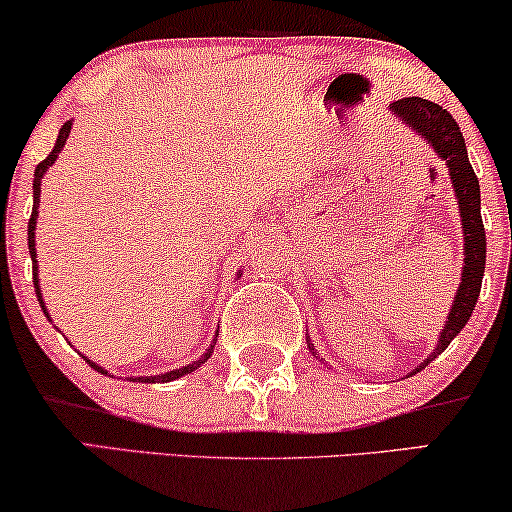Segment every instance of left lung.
Here are the masks:
<instances>
[{
    "label": "left lung",
    "mask_w": 512,
    "mask_h": 512,
    "mask_svg": "<svg viewBox=\"0 0 512 512\" xmlns=\"http://www.w3.org/2000/svg\"><path fill=\"white\" fill-rule=\"evenodd\" d=\"M390 112L397 119H402L404 124L411 126L418 136L423 138L428 145H433L437 157L444 159L449 169L451 185H454V195L459 199V214H461V228H463V270H461V284L456 289L454 303L444 322V329L437 338L435 353H430L428 360H423L418 367L411 371L426 369L437 355L444 353V348L461 334V329L466 327L470 315H473L477 296L482 289V277H484V263H487V237H484V225L480 216V181H477L473 167H470L466 141L456 124V119L449 115L442 105L426 98L409 96L400 98V101L390 103ZM310 353H315V345L310 343Z\"/></svg>",
    "instance_id": "8db88e82"
}]
</instances>
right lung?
<instances>
[{"label": "right lung", "instance_id": "add662e5", "mask_svg": "<svg viewBox=\"0 0 512 512\" xmlns=\"http://www.w3.org/2000/svg\"><path fill=\"white\" fill-rule=\"evenodd\" d=\"M70 129H72V119H70V122H65V124L61 126V131H58V138H56V145H53V150L49 152V157H46L44 162L37 164V169H35V181H32V216H30V221H28V247H30V258H32V280H35L37 301H39V305H42L44 315L49 317V320H51V315H49V310H46V305H44V301H42V291H39V277H37V272H39V268H37V249H35V228H37V214H39L37 207H39V195H42V178H44V174H46V169H49L51 164L56 162L58 152H61V150L65 148V141H68ZM214 345H216V338H214V343L209 345L207 353L199 357V360L188 364V367H178V369H174V371H167V374H159V376H131L129 381H138V383H159V381L167 383V381H176V378H181V376H185V374H190V371H195L197 367H202V364L207 362L209 357H211V353H214ZM82 357H84V355H82ZM84 360L89 362L91 367H94L96 371H101V374H108V371H105L103 367H98L96 362H91L89 357H84Z\"/></svg>", "mask_w": 512, "mask_h": 512}]
</instances>
